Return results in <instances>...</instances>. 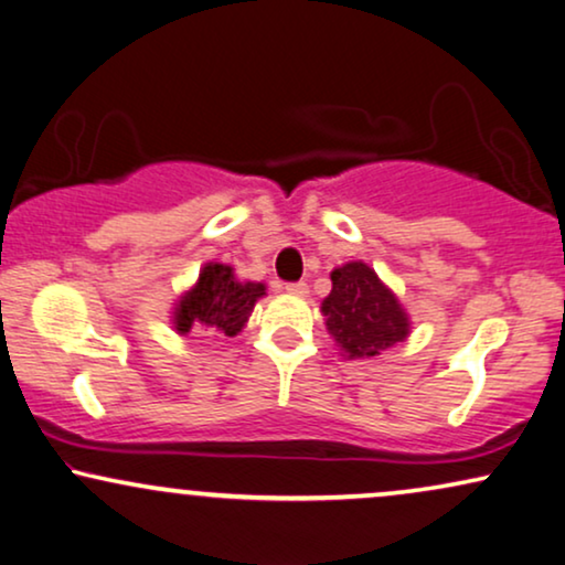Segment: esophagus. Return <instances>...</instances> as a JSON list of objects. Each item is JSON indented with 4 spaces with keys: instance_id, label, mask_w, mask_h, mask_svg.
Returning <instances> with one entry per match:
<instances>
[{
    "instance_id": "34e87169",
    "label": "esophagus",
    "mask_w": 565,
    "mask_h": 565,
    "mask_svg": "<svg viewBox=\"0 0 565 565\" xmlns=\"http://www.w3.org/2000/svg\"><path fill=\"white\" fill-rule=\"evenodd\" d=\"M287 291L295 297H307L310 295V287H307L305 281H297V284H287Z\"/></svg>"
}]
</instances>
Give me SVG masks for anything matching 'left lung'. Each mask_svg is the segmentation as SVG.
Returning <instances> with one entry per match:
<instances>
[{"label":"left lung","instance_id":"obj_1","mask_svg":"<svg viewBox=\"0 0 565 565\" xmlns=\"http://www.w3.org/2000/svg\"><path fill=\"white\" fill-rule=\"evenodd\" d=\"M330 281L320 312L343 359H377L411 335V315L370 263H343Z\"/></svg>","mask_w":565,"mask_h":565}]
</instances>
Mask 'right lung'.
Wrapping results in <instances>:
<instances>
[{
	"label": "right lung",
	"instance_id": "1",
	"mask_svg": "<svg viewBox=\"0 0 565 565\" xmlns=\"http://www.w3.org/2000/svg\"><path fill=\"white\" fill-rule=\"evenodd\" d=\"M260 297H266V284L239 281L235 268L227 263L209 260L193 287H188L175 299L170 312L172 330L178 335H188L191 330H209V333L235 338L243 333Z\"/></svg>",
	"mask_w": 565,
	"mask_h": 565
}]
</instances>
